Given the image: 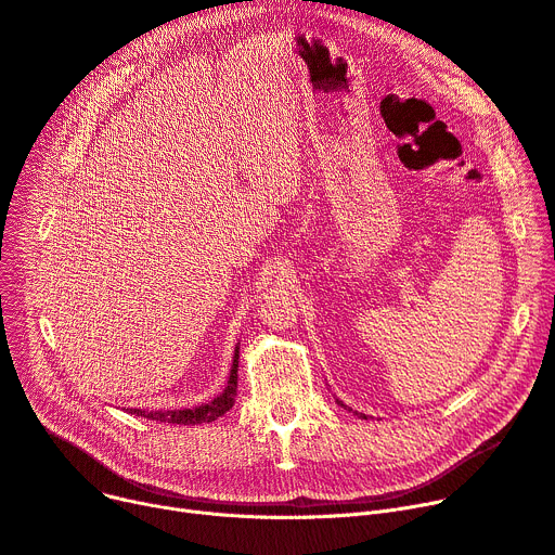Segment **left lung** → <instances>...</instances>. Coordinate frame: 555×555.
<instances>
[{"label": "left lung", "mask_w": 555, "mask_h": 555, "mask_svg": "<svg viewBox=\"0 0 555 555\" xmlns=\"http://www.w3.org/2000/svg\"><path fill=\"white\" fill-rule=\"evenodd\" d=\"M337 402H339V400H337ZM339 404H341V402H339ZM356 414H358V412H356ZM360 416H362V414H360ZM362 418H366V416H362Z\"/></svg>", "instance_id": "8db88e82"}]
</instances>
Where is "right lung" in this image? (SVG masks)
Segmentation results:
<instances>
[{"label": "right lung", "mask_w": 555, "mask_h": 555, "mask_svg": "<svg viewBox=\"0 0 555 555\" xmlns=\"http://www.w3.org/2000/svg\"><path fill=\"white\" fill-rule=\"evenodd\" d=\"M236 389H238V346L236 353H233V364L224 391L214 398L207 404L193 406V410H168V412H143V410H130V414L151 418V421H162V423H172V425H199V423H211L220 416H224L231 406L233 400H236Z\"/></svg>", "instance_id": "1"}]
</instances>
